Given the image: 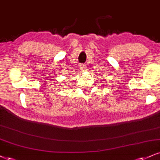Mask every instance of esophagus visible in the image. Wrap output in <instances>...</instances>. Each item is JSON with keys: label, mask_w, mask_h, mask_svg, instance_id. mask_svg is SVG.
Here are the masks:
<instances>
[{"label": "esophagus", "mask_w": 160, "mask_h": 160, "mask_svg": "<svg viewBox=\"0 0 160 160\" xmlns=\"http://www.w3.org/2000/svg\"><path fill=\"white\" fill-rule=\"evenodd\" d=\"M80 70H81V71L85 70V69H86V65H84V64H81V65H80Z\"/></svg>", "instance_id": "1"}]
</instances>
